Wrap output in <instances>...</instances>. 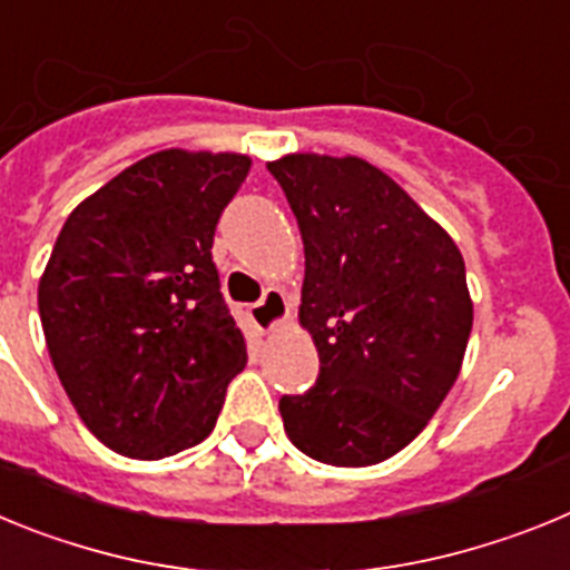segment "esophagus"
Segmentation results:
<instances>
[{
  "instance_id": "esophagus-1",
  "label": "esophagus",
  "mask_w": 570,
  "mask_h": 570,
  "mask_svg": "<svg viewBox=\"0 0 570 570\" xmlns=\"http://www.w3.org/2000/svg\"><path fill=\"white\" fill-rule=\"evenodd\" d=\"M288 299H285V294L276 288H268L256 305H250V320H254V325L262 334H271V331H276L279 325H285V322H288Z\"/></svg>"
}]
</instances>
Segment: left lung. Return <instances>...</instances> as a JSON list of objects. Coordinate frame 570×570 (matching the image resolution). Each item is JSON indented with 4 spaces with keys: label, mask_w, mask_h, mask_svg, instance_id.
I'll return each instance as SVG.
<instances>
[{
    "label": "left lung",
    "mask_w": 570,
    "mask_h": 570,
    "mask_svg": "<svg viewBox=\"0 0 570 570\" xmlns=\"http://www.w3.org/2000/svg\"><path fill=\"white\" fill-rule=\"evenodd\" d=\"M305 245L299 325L320 380L282 396L285 434L311 460L365 468L420 436L454 387L473 325L456 242L360 156L268 163Z\"/></svg>",
    "instance_id": "1"
}]
</instances>
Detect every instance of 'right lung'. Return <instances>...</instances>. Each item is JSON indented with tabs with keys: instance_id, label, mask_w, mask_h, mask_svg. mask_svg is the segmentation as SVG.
<instances>
[{
	"instance_id": "add662e5",
	"label": "right lung",
	"mask_w": 570,
	"mask_h": 570,
	"mask_svg": "<svg viewBox=\"0 0 570 570\" xmlns=\"http://www.w3.org/2000/svg\"><path fill=\"white\" fill-rule=\"evenodd\" d=\"M250 156L168 148L70 210L39 279L45 342L99 442L163 460L214 431L248 351L210 259Z\"/></svg>"
}]
</instances>
